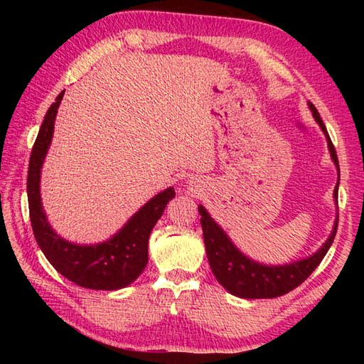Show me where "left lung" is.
<instances>
[{
  "label": "left lung",
  "instance_id": "left-lung-1",
  "mask_svg": "<svg viewBox=\"0 0 364 364\" xmlns=\"http://www.w3.org/2000/svg\"><path fill=\"white\" fill-rule=\"evenodd\" d=\"M310 109L315 117L319 127L328 138V146L331 151V157L338 168V160L336 154V147L326 130L324 123L319 117L316 107L310 102ZM337 189L334 191V197L337 199ZM200 213V225L204 231V242L207 250V258L210 263L212 273L215 278L223 286L226 291H230L232 295L242 299H273L279 297L291 292L292 289L300 286L308 276H310L315 268L318 267L324 255L328 254L331 244L334 242L338 218L336 221L334 231L329 236L328 241L319 249L315 255L305 258V260L284 264V267H267L249 260L239 252L234 244L228 239L225 231L215 223L210 218V215L202 205H199Z\"/></svg>",
  "mask_w": 364,
  "mask_h": 364
}]
</instances>
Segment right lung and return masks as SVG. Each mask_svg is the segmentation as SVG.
Segmentation results:
<instances>
[{"instance_id":"add662e5","label":"right lung","mask_w":364,"mask_h":364,"mask_svg":"<svg viewBox=\"0 0 364 364\" xmlns=\"http://www.w3.org/2000/svg\"><path fill=\"white\" fill-rule=\"evenodd\" d=\"M64 91L51 104L35 139L28 162L27 196L33 234L48 262L75 284L96 291H117L132 284L147 264V242L152 228L175 197L173 188L165 189L130 218L107 242L77 245L64 241L48 225L40 199L41 165L51 144L54 120Z\"/></svg>"}]
</instances>
